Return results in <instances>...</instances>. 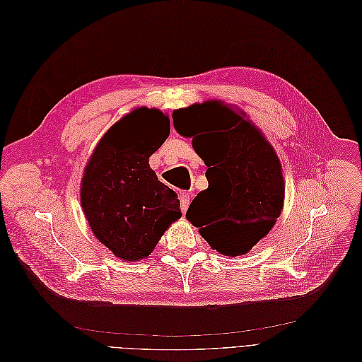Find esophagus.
Wrapping results in <instances>:
<instances>
[{
  "instance_id": "34e87169",
  "label": "esophagus",
  "mask_w": 362,
  "mask_h": 362,
  "mask_svg": "<svg viewBox=\"0 0 362 362\" xmlns=\"http://www.w3.org/2000/svg\"><path fill=\"white\" fill-rule=\"evenodd\" d=\"M190 200H192V194L187 193V192H181L180 193V203H181V211L185 212L188 204H190Z\"/></svg>"
}]
</instances>
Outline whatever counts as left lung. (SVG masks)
<instances>
[{
    "label": "left lung",
    "mask_w": 362,
    "mask_h": 362,
    "mask_svg": "<svg viewBox=\"0 0 362 362\" xmlns=\"http://www.w3.org/2000/svg\"><path fill=\"white\" fill-rule=\"evenodd\" d=\"M174 127L190 136L208 166L209 187L200 192L185 218L209 246L226 256L246 255L277 222L284 206L280 159L246 112L221 100L177 109Z\"/></svg>",
    "instance_id": "8db88e82"
}]
</instances>
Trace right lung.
<instances>
[{"mask_svg": "<svg viewBox=\"0 0 362 362\" xmlns=\"http://www.w3.org/2000/svg\"><path fill=\"white\" fill-rule=\"evenodd\" d=\"M169 116L136 107L101 136L81 180V206L93 234L119 259H146L181 218L174 190L160 182L148 158L169 136Z\"/></svg>", "mask_w": 362, "mask_h": 362, "instance_id": "obj_1", "label": "right lung"}]
</instances>
